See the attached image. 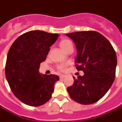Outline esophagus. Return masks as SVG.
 <instances>
[{"label": "esophagus", "instance_id": "1", "mask_svg": "<svg viewBox=\"0 0 122 122\" xmlns=\"http://www.w3.org/2000/svg\"><path fill=\"white\" fill-rule=\"evenodd\" d=\"M65 76H65L64 74H60V78H64Z\"/></svg>", "mask_w": 122, "mask_h": 122}]
</instances>
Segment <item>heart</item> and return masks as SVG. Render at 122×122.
<instances>
[{"mask_svg":"<svg viewBox=\"0 0 122 122\" xmlns=\"http://www.w3.org/2000/svg\"><path fill=\"white\" fill-rule=\"evenodd\" d=\"M72 46V44L70 40H66V39H64L60 41V48L62 49L64 51H65L69 47H71ZM58 69L60 71H64L66 70V66L64 64H61L58 66Z\"/></svg>","mask_w":122,"mask_h":122,"instance_id":"b5f03b06","label":"heart"}]
</instances>
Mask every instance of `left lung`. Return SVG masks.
<instances>
[{"label": "left lung", "mask_w": 122, "mask_h": 122, "mask_svg": "<svg viewBox=\"0 0 122 122\" xmlns=\"http://www.w3.org/2000/svg\"><path fill=\"white\" fill-rule=\"evenodd\" d=\"M74 41L78 71L83 76L73 77V85L67 88L71 98L82 105L98 101L112 86L116 76L117 56L112 44L100 33L94 31L66 33Z\"/></svg>", "instance_id": "obj_1"}]
</instances>
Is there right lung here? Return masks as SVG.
<instances>
[{"label":"right lung","instance_id":"right-lung-1","mask_svg":"<svg viewBox=\"0 0 122 122\" xmlns=\"http://www.w3.org/2000/svg\"><path fill=\"white\" fill-rule=\"evenodd\" d=\"M58 36L43 31H30L19 37L10 48L6 78L15 96L26 105L40 106L51 98L59 76L40 74L39 69Z\"/></svg>","mask_w":122,"mask_h":122}]
</instances>
